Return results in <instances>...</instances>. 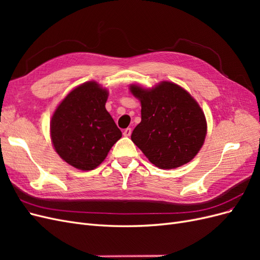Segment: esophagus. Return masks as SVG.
I'll return each mask as SVG.
<instances>
[{"instance_id":"1","label":"esophagus","mask_w":260,"mask_h":260,"mask_svg":"<svg viewBox=\"0 0 260 260\" xmlns=\"http://www.w3.org/2000/svg\"><path fill=\"white\" fill-rule=\"evenodd\" d=\"M131 132H132L131 128L124 129V130H123V136H124V137H130V136H131Z\"/></svg>"}]
</instances>
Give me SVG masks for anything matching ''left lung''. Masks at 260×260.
<instances>
[{"instance_id": "obj_1", "label": "left lung", "mask_w": 260, "mask_h": 260, "mask_svg": "<svg viewBox=\"0 0 260 260\" xmlns=\"http://www.w3.org/2000/svg\"><path fill=\"white\" fill-rule=\"evenodd\" d=\"M141 101V122L132 142L160 169H174L192 160L206 137L207 123L202 108L178 84L162 81L152 90L130 86Z\"/></svg>"}]
</instances>
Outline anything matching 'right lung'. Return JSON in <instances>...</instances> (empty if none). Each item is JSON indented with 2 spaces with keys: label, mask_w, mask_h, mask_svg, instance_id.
Returning <instances> with one entry per match:
<instances>
[{
  "label": "right lung",
  "mask_w": 260,
  "mask_h": 260,
  "mask_svg": "<svg viewBox=\"0 0 260 260\" xmlns=\"http://www.w3.org/2000/svg\"><path fill=\"white\" fill-rule=\"evenodd\" d=\"M107 96V90L96 82H85L62 100L52 117L55 151L80 170L96 168L121 138V131L105 108Z\"/></svg>",
  "instance_id": "right-lung-1"
}]
</instances>
